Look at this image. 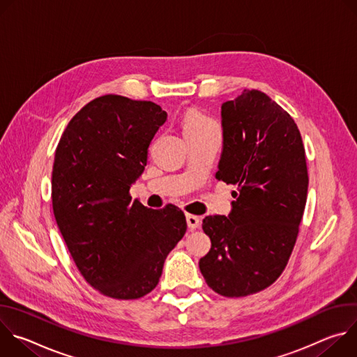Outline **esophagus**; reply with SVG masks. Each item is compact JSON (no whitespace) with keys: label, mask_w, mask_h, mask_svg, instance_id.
<instances>
[{"label":"esophagus","mask_w":357,"mask_h":357,"mask_svg":"<svg viewBox=\"0 0 357 357\" xmlns=\"http://www.w3.org/2000/svg\"><path fill=\"white\" fill-rule=\"evenodd\" d=\"M186 223L190 230H196L200 226V218L195 215H186Z\"/></svg>","instance_id":"34e87169"}]
</instances>
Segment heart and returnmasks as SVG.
I'll use <instances>...</instances> for the list:
<instances>
[{"instance_id":"obj_1","label":"heart","mask_w":357,"mask_h":357,"mask_svg":"<svg viewBox=\"0 0 357 357\" xmlns=\"http://www.w3.org/2000/svg\"><path fill=\"white\" fill-rule=\"evenodd\" d=\"M182 126H183V131L189 132V131H200V130L211 128V127L216 126V123L212 119L206 117L203 113H200L199 110L190 109L185 113Z\"/></svg>"}]
</instances>
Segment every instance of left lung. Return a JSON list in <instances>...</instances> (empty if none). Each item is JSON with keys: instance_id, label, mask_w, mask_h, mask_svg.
Returning a JSON list of instances; mask_svg holds the SVG:
<instances>
[{"instance_id": "1", "label": "left lung", "mask_w": 357, "mask_h": 357, "mask_svg": "<svg viewBox=\"0 0 357 357\" xmlns=\"http://www.w3.org/2000/svg\"><path fill=\"white\" fill-rule=\"evenodd\" d=\"M223 151L216 178L237 185L231 212L206 216L212 247L199 261L208 285L229 298L270 287L284 271L308 192L301 132L292 117L260 90L222 105Z\"/></svg>"}]
</instances>
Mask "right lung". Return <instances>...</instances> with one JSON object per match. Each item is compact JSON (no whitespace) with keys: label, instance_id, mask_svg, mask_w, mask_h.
<instances>
[{"label":"right lung","instance_id":"add662e5","mask_svg":"<svg viewBox=\"0 0 357 357\" xmlns=\"http://www.w3.org/2000/svg\"><path fill=\"white\" fill-rule=\"evenodd\" d=\"M167 113L152 101L106 94L68 124L55 152L52 206L84 280L114 299L154 289L165 259L186 231L183 212L131 200L148 146Z\"/></svg>","mask_w":357,"mask_h":357}]
</instances>
